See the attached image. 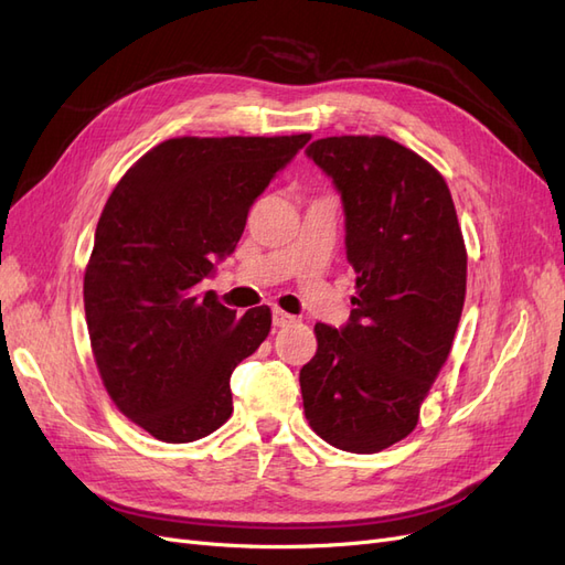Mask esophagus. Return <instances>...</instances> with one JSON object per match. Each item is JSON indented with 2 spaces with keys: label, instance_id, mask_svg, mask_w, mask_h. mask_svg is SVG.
Returning a JSON list of instances; mask_svg holds the SVG:
<instances>
[{
  "label": "esophagus",
  "instance_id": "esophagus-1",
  "mask_svg": "<svg viewBox=\"0 0 565 565\" xmlns=\"http://www.w3.org/2000/svg\"><path fill=\"white\" fill-rule=\"evenodd\" d=\"M295 320H297L295 316H289L280 309H273V324H276V328H287V324H292Z\"/></svg>",
  "mask_w": 565,
  "mask_h": 565
}]
</instances>
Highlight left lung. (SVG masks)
Listing matches in <instances>:
<instances>
[{
	"label": "left lung",
	"mask_w": 565,
	"mask_h": 565,
	"mask_svg": "<svg viewBox=\"0 0 565 565\" xmlns=\"http://www.w3.org/2000/svg\"><path fill=\"white\" fill-rule=\"evenodd\" d=\"M306 156L344 202L355 297L347 328H313L303 415L330 446L372 455L413 434L448 361L467 247L446 179L415 150L386 136H328Z\"/></svg>",
	"instance_id": "left-lung-1"
}]
</instances>
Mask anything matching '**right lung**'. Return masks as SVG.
Here are the masks:
<instances>
[{
    "label": "right lung",
    "mask_w": 565,
    "mask_h": 565,
    "mask_svg": "<svg viewBox=\"0 0 565 565\" xmlns=\"http://www.w3.org/2000/svg\"><path fill=\"white\" fill-rule=\"evenodd\" d=\"M309 139L162 141L127 169L100 212L84 270L92 353L119 413L158 440L191 443L231 417V374L268 337L270 309L237 320L200 282Z\"/></svg>",
    "instance_id": "add662e5"
}]
</instances>
